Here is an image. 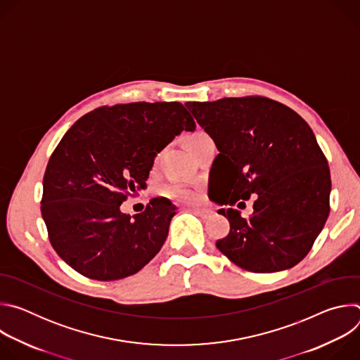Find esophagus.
Here are the masks:
<instances>
[{
	"mask_svg": "<svg viewBox=\"0 0 360 360\" xmlns=\"http://www.w3.org/2000/svg\"><path fill=\"white\" fill-rule=\"evenodd\" d=\"M193 212H195L198 217L203 218V219H208V218L212 217V212H211L210 210H193Z\"/></svg>",
	"mask_w": 360,
	"mask_h": 360,
	"instance_id": "34e87169",
	"label": "esophagus"
}]
</instances>
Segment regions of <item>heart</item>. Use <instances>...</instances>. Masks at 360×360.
<instances>
[{
    "label": "heart",
    "mask_w": 360,
    "mask_h": 360,
    "mask_svg": "<svg viewBox=\"0 0 360 360\" xmlns=\"http://www.w3.org/2000/svg\"><path fill=\"white\" fill-rule=\"evenodd\" d=\"M208 138L210 136L205 132L196 131V132H193V134H191L185 138V143H186L188 148H191V146H195L196 143H199L205 139H208ZM165 193L172 196V198H176L179 200H184V202H192L198 198V191L196 189H193V188H191L185 184H179V182H174V184L168 185L165 188Z\"/></svg>",
    "instance_id": "heart-1"
}]
</instances>
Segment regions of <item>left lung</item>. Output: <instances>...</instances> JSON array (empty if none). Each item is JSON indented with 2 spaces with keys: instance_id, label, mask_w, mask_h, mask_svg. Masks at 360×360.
Wrapping results in <instances>:
<instances>
[{
  "instance_id": "left-lung-1",
  "label": "left lung",
  "mask_w": 360,
  "mask_h": 360,
  "mask_svg": "<svg viewBox=\"0 0 360 360\" xmlns=\"http://www.w3.org/2000/svg\"><path fill=\"white\" fill-rule=\"evenodd\" d=\"M185 105L219 150L211 169L212 200L233 207L256 193L248 218L232 208L218 211L231 229L217 248L250 272L293 268L311 250L330 211V171L311 127L265 96Z\"/></svg>"
}]
</instances>
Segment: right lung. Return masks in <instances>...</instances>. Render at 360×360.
I'll use <instances>...</instances> for the list:
<instances>
[{
	"instance_id": "right-lung-1",
	"label": "right lung",
	"mask_w": 360,
	"mask_h": 360,
	"mask_svg": "<svg viewBox=\"0 0 360 360\" xmlns=\"http://www.w3.org/2000/svg\"><path fill=\"white\" fill-rule=\"evenodd\" d=\"M195 121L181 102L101 107L79 118L51 155L41 214L60 258L78 274L117 281L162 248L176 207L153 199L142 214L121 203L146 186L153 160Z\"/></svg>"
}]
</instances>
